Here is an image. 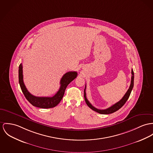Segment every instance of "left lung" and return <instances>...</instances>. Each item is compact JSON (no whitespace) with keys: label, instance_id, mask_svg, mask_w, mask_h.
Segmentation results:
<instances>
[{"label":"left lung","instance_id":"left-lung-1","mask_svg":"<svg viewBox=\"0 0 153 153\" xmlns=\"http://www.w3.org/2000/svg\"><path fill=\"white\" fill-rule=\"evenodd\" d=\"M134 85V72L133 69H131V83L130 85L129 88L128 89V90L127 91V92L126 93V94H125V95L123 97V98L119 101L118 102H117L116 104H115L114 105L110 106L109 108L105 109H98L96 108H95L94 106L92 105L90 102L88 101L87 97H86V93H85V88H86V85L85 87V89H84V99H85V101L87 104V105L91 109H93L94 111L101 114H110L112 113H114L115 112H116L117 111L119 110L121 107H122L123 105L126 103V102L127 101V100H128L129 97L130 93L131 92V90L133 89Z\"/></svg>","mask_w":153,"mask_h":153}]
</instances>
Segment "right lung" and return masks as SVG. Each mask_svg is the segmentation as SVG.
Listing matches in <instances>:
<instances>
[{
    "instance_id": "1",
    "label": "right lung",
    "mask_w": 153,
    "mask_h": 153,
    "mask_svg": "<svg viewBox=\"0 0 153 153\" xmlns=\"http://www.w3.org/2000/svg\"><path fill=\"white\" fill-rule=\"evenodd\" d=\"M77 76L76 71H69L65 73L60 80L59 91L54 96L52 97H36L28 92L24 83L22 63L19 65V81L25 97L33 105L41 108H51L57 105L62 100L67 86L76 78Z\"/></svg>"
}]
</instances>
